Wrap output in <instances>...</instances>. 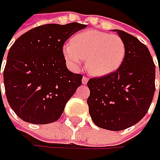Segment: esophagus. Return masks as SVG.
Masks as SVG:
<instances>
[{
	"label": "esophagus",
	"instance_id": "1",
	"mask_svg": "<svg viewBox=\"0 0 160 160\" xmlns=\"http://www.w3.org/2000/svg\"><path fill=\"white\" fill-rule=\"evenodd\" d=\"M87 82H88V77H83V79H82V83H83V84H86V83H87Z\"/></svg>",
	"mask_w": 160,
	"mask_h": 160
}]
</instances>
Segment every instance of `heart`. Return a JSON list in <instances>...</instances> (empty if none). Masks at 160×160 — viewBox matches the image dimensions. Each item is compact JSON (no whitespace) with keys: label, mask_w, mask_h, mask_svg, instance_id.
Here are the masks:
<instances>
[{"label":"heart","mask_w":160,"mask_h":160,"mask_svg":"<svg viewBox=\"0 0 160 160\" xmlns=\"http://www.w3.org/2000/svg\"><path fill=\"white\" fill-rule=\"evenodd\" d=\"M66 61L77 68L86 59L85 67L90 74L102 77L118 70L126 58V44L117 34H108L97 30L77 33L70 43L63 46Z\"/></svg>","instance_id":"b5f03b06"}]
</instances>
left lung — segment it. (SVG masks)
Segmentation results:
<instances>
[{
  "label": "left lung",
  "mask_w": 160,
  "mask_h": 160,
  "mask_svg": "<svg viewBox=\"0 0 160 160\" xmlns=\"http://www.w3.org/2000/svg\"><path fill=\"white\" fill-rule=\"evenodd\" d=\"M113 31L126 44V58L118 70L88 81L87 104L96 126L121 131L138 123L151 106L155 65L148 48L136 37L122 30Z\"/></svg>",
  "instance_id": "8db88e82"
}]
</instances>
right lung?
<instances>
[{"instance_id":"obj_1","label":"right lung","mask_w":160,"mask_h":160,"mask_svg":"<svg viewBox=\"0 0 160 160\" xmlns=\"http://www.w3.org/2000/svg\"><path fill=\"white\" fill-rule=\"evenodd\" d=\"M85 28L77 22L47 24L23 34L10 47L3 70L5 93L22 120L45 125L60 118L83 78L67 68L62 48Z\"/></svg>"}]
</instances>
